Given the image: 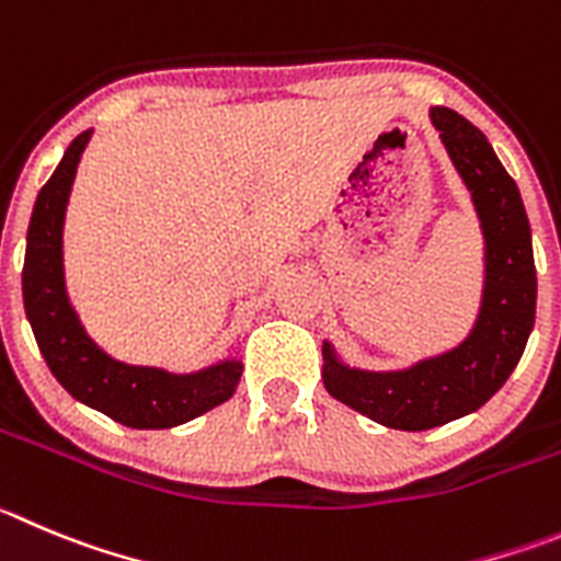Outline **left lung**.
<instances>
[{
  "mask_svg": "<svg viewBox=\"0 0 561 561\" xmlns=\"http://www.w3.org/2000/svg\"><path fill=\"white\" fill-rule=\"evenodd\" d=\"M451 162L473 196L486 243V279L473 332L459 348L410 370L370 374L345 368L323 343L329 396L387 428L423 432L476 412L520 363L537 312L531 227L520 191L484 133L451 107H432Z\"/></svg>",
  "mask_w": 561,
  "mask_h": 561,
  "instance_id": "1",
  "label": "left lung"
}]
</instances>
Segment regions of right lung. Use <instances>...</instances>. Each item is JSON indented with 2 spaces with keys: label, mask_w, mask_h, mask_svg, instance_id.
<instances>
[{
  "label": "right lung",
  "mask_w": 561,
  "mask_h": 561,
  "mask_svg": "<svg viewBox=\"0 0 561 561\" xmlns=\"http://www.w3.org/2000/svg\"><path fill=\"white\" fill-rule=\"evenodd\" d=\"M88 140L91 129L71 140L60 165L35 198L21 271L24 312L51 376L77 401L129 428L180 426L232 399L243 365L232 359L191 376L135 368L110 359L80 327L62 282V218Z\"/></svg>",
  "instance_id": "right-lung-1"
}]
</instances>
